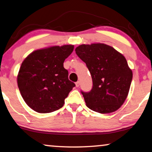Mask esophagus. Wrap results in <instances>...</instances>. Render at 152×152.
I'll return each mask as SVG.
<instances>
[{
	"label": "esophagus",
	"instance_id": "34e87169",
	"mask_svg": "<svg viewBox=\"0 0 152 152\" xmlns=\"http://www.w3.org/2000/svg\"><path fill=\"white\" fill-rule=\"evenodd\" d=\"M80 83L79 81L76 82V87H78V86H80Z\"/></svg>",
	"mask_w": 152,
	"mask_h": 152
}]
</instances>
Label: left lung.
<instances>
[{"label": "left lung", "mask_w": 152, "mask_h": 152, "mask_svg": "<svg viewBox=\"0 0 152 152\" xmlns=\"http://www.w3.org/2000/svg\"><path fill=\"white\" fill-rule=\"evenodd\" d=\"M75 50L92 76V90L82 92L86 106L100 114L118 110L129 95L132 78V69L124 55L99 42L79 45Z\"/></svg>", "instance_id": "obj_1"}]
</instances>
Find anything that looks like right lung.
I'll return each mask as SVG.
<instances>
[{"label":"right lung","mask_w":152,"mask_h":152,"mask_svg":"<svg viewBox=\"0 0 152 152\" xmlns=\"http://www.w3.org/2000/svg\"><path fill=\"white\" fill-rule=\"evenodd\" d=\"M74 48L65 45L37 49L23 61L18 85L24 102L35 112L45 114L63 107L65 99L75 86L64 67Z\"/></svg>","instance_id":"add662e5"}]
</instances>
